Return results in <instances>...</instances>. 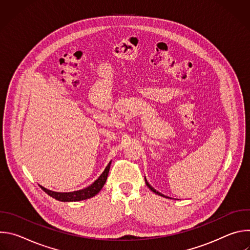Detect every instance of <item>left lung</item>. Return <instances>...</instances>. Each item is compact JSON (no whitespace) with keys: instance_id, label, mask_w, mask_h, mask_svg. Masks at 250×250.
Instances as JSON below:
<instances>
[{"instance_id":"left-lung-1","label":"left lung","mask_w":250,"mask_h":250,"mask_svg":"<svg viewBox=\"0 0 250 250\" xmlns=\"http://www.w3.org/2000/svg\"><path fill=\"white\" fill-rule=\"evenodd\" d=\"M146 185H147V187H148V188H149V189H150V190H151V191H152V192H154V193H155V194H157V195H160V196H162V197H166V196H164V195H163V194H161V193H159V192H157V191H156V190H155V189H153V188H152V187H151V186H150V185H149V183H148V182H147V180H146ZM166 198H168V197H166Z\"/></svg>"}]
</instances>
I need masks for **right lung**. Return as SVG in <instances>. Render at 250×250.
<instances>
[{
  "mask_svg": "<svg viewBox=\"0 0 250 250\" xmlns=\"http://www.w3.org/2000/svg\"><path fill=\"white\" fill-rule=\"evenodd\" d=\"M110 167H111V162L108 164V166L105 167V169L101 174V176L92 185H90L89 187H87L85 189L79 190V191H74V192H70V193H58V192H53V191L47 190L42 186H41V187L47 195H49L50 197H52L58 201H61V202H76V201L86 200V199L92 198L95 195H97L101 191V189L104 187L106 178H108Z\"/></svg>",
  "mask_w": 250,
  "mask_h": 250,
  "instance_id": "add662e5",
  "label": "right lung"
}]
</instances>
